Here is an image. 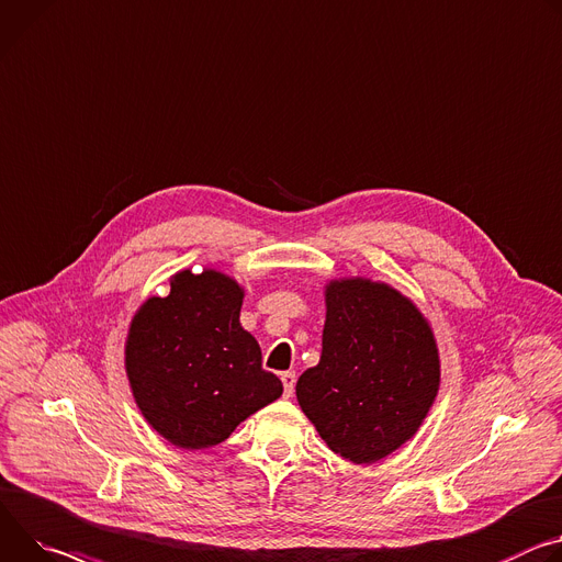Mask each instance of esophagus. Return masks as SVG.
I'll return each mask as SVG.
<instances>
[{
    "mask_svg": "<svg viewBox=\"0 0 562 562\" xmlns=\"http://www.w3.org/2000/svg\"><path fill=\"white\" fill-rule=\"evenodd\" d=\"M282 385H284V396H293V387H295V372H282L280 374Z\"/></svg>",
    "mask_w": 562,
    "mask_h": 562,
    "instance_id": "esophagus-1",
    "label": "esophagus"
}]
</instances>
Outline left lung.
I'll return each instance as SVG.
<instances>
[{
  "label": "left lung",
  "instance_id": "8db88e82",
  "mask_svg": "<svg viewBox=\"0 0 562 562\" xmlns=\"http://www.w3.org/2000/svg\"><path fill=\"white\" fill-rule=\"evenodd\" d=\"M437 390V345L411 300L363 278L327 286L321 363L295 394L336 454L379 462L417 432Z\"/></svg>",
  "mask_w": 562,
  "mask_h": 562
}]
</instances>
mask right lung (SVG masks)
Listing matches in <instances>:
<instances>
[{
	"label": "right lung",
	"mask_w": 562,
	"mask_h": 562,
	"mask_svg": "<svg viewBox=\"0 0 562 562\" xmlns=\"http://www.w3.org/2000/svg\"><path fill=\"white\" fill-rule=\"evenodd\" d=\"M235 280L181 271L166 297H149L132 321L125 368L147 424L170 443L211 448L282 394L262 349L241 325Z\"/></svg>",
	"instance_id": "add662e5"
}]
</instances>
